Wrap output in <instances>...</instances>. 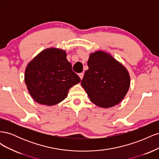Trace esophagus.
I'll use <instances>...</instances> for the list:
<instances>
[{"mask_svg":"<svg viewBox=\"0 0 159 159\" xmlns=\"http://www.w3.org/2000/svg\"><path fill=\"white\" fill-rule=\"evenodd\" d=\"M78 75H79V76H80V79L82 80L83 78H84V73H80V74H79Z\"/></svg>","mask_w":159,"mask_h":159,"instance_id":"esophagus-1","label":"esophagus"}]
</instances>
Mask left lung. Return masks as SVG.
<instances>
[{"mask_svg":"<svg viewBox=\"0 0 159 159\" xmlns=\"http://www.w3.org/2000/svg\"><path fill=\"white\" fill-rule=\"evenodd\" d=\"M81 86L90 101L98 106L109 108L125 98L130 85L126 68L113 57L102 51L92 53L88 61Z\"/></svg>","mask_w":159,"mask_h":159,"instance_id":"1","label":"left lung"}]
</instances>
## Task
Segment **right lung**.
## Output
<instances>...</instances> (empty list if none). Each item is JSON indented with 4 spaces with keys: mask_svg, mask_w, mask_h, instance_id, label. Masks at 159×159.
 <instances>
[{
    "mask_svg": "<svg viewBox=\"0 0 159 159\" xmlns=\"http://www.w3.org/2000/svg\"><path fill=\"white\" fill-rule=\"evenodd\" d=\"M25 81L36 102L54 105L63 101L81 79L72 70L65 51L50 48L41 52L28 64Z\"/></svg>",
    "mask_w": 159,
    "mask_h": 159,
    "instance_id": "obj_1",
    "label": "right lung"
}]
</instances>
